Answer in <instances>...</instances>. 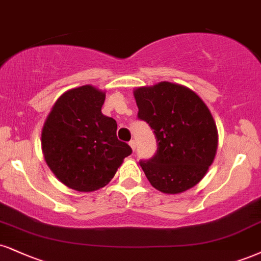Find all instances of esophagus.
Segmentation results:
<instances>
[{
    "label": "esophagus",
    "instance_id": "34e87169",
    "mask_svg": "<svg viewBox=\"0 0 261 261\" xmlns=\"http://www.w3.org/2000/svg\"><path fill=\"white\" fill-rule=\"evenodd\" d=\"M128 144H130V147H131V148H133V150L136 149V141L131 140L130 142H128Z\"/></svg>",
    "mask_w": 261,
    "mask_h": 261
}]
</instances>
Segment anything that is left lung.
I'll use <instances>...</instances> for the list:
<instances>
[{"label": "left lung", "instance_id": "8db88e82", "mask_svg": "<svg viewBox=\"0 0 261 261\" xmlns=\"http://www.w3.org/2000/svg\"><path fill=\"white\" fill-rule=\"evenodd\" d=\"M137 117L154 130L156 153L140 165L163 193L185 192L204 177L214 162L218 130L200 97L186 86L162 83L134 91Z\"/></svg>", "mask_w": 261, "mask_h": 261}]
</instances>
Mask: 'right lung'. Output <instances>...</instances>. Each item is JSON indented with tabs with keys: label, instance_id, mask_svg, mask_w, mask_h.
I'll return each instance as SVG.
<instances>
[{
	"label": "right lung",
	"instance_id": "obj_1",
	"mask_svg": "<svg viewBox=\"0 0 261 261\" xmlns=\"http://www.w3.org/2000/svg\"><path fill=\"white\" fill-rule=\"evenodd\" d=\"M106 93L91 85L64 92L53 105L41 134L47 165L79 192L105 187L133 153L117 137V121L102 114Z\"/></svg>",
	"mask_w": 261,
	"mask_h": 261
}]
</instances>
